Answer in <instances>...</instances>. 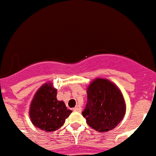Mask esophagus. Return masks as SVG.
I'll use <instances>...</instances> for the list:
<instances>
[{
  "label": "esophagus",
  "mask_w": 156,
  "mask_h": 156,
  "mask_svg": "<svg viewBox=\"0 0 156 156\" xmlns=\"http://www.w3.org/2000/svg\"><path fill=\"white\" fill-rule=\"evenodd\" d=\"M81 107L80 106V105H76V106L75 107L74 109H73V110L74 111H76V112H80L81 111Z\"/></svg>",
  "instance_id": "34e87169"
}]
</instances>
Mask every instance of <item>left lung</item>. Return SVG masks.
Masks as SVG:
<instances>
[{
  "instance_id": "obj_1",
  "label": "left lung",
  "mask_w": 156,
  "mask_h": 156,
  "mask_svg": "<svg viewBox=\"0 0 156 156\" xmlns=\"http://www.w3.org/2000/svg\"><path fill=\"white\" fill-rule=\"evenodd\" d=\"M88 101L82 114L88 126L99 132L115 128L126 113L120 89L106 79L97 78L87 88Z\"/></svg>"
}]
</instances>
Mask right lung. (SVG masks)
Returning a JSON list of instances; mask_svg holds the SVG:
<instances>
[{
  "instance_id": "1",
  "label": "right lung",
  "mask_w": 156,
  "mask_h": 156,
  "mask_svg": "<svg viewBox=\"0 0 156 156\" xmlns=\"http://www.w3.org/2000/svg\"><path fill=\"white\" fill-rule=\"evenodd\" d=\"M56 88L51 83L43 84L37 92L30 106V118L34 126L45 132L60 128L72 113L64 102L56 98Z\"/></svg>"
}]
</instances>
